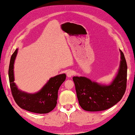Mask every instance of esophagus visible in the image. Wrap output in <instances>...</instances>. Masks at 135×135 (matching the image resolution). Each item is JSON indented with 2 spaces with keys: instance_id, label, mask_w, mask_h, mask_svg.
I'll list each match as a JSON object with an SVG mask.
<instances>
[{
  "instance_id": "obj_1",
  "label": "esophagus",
  "mask_w": 135,
  "mask_h": 135,
  "mask_svg": "<svg viewBox=\"0 0 135 135\" xmlns=\"http://www.w3.org/2000/svg\"><path fill=\"white\" fill-rule=\"evenodd\" d=\"M66 75H67V76H68V77H71L72 76H73L74 72L72 70H68L66 72Z\"/></svg>"
}]
</instances>
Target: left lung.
<instances>
[{
	"instance_id": "8db88e82",
	"label": "left lung",
	"mask_w": 135,
	"mask_h": 135,
	"mask_svg": "<svg viewBox=\"0 0 135 135\" xmlns=\"http://www.w3.org/2000/svg\"><path fill=\"white\" fill-rule=\"evenodd\" d=\"M118 74L109 85L101 84L85 76H74L79 104L84 110L102 111L110 108L121 100L126 92L127 66L123 52Z\"/></svg>"
}]
</instances>
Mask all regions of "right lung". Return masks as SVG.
Here are the masks:
<instances>
[{
    "label": "right lung",
    "instance_id": "1",
    "mask_svg": "<svg viewBox=\"0 0 135 135\" xmlns=\"http://www.w3.org/2000/svg\"><path fill=\"white\" fill-rule=\"evenodd\" d=\"M18 49H16L10 60L8 70L9 84L12 97L20 108L31 112L47 113L55 108L57 105L58 91L66 78L62 74L51 78L38 92L30 94L20 90L14 83V64Z\"/></svg>",
    "mask_w": 135,
    "mask_h": 135
}]
</instances>
